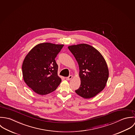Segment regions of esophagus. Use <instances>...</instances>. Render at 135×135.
<instances>
[{
	"label": "esophagus",
	"mask_w": 135,
	"mask_h": 135,
	"mask_svg": "<svg viewBox=\"0 0 135 135\" xmlns=\"http://www.w3.org/2000/svg\"><path fill=\"white\" fill-rule=\"evenodd\" d=\"M72 78H73V76H72V75H70V76H69L68 77L66 78V80H70V79H72Z\"/></svg>",
	"instance_id": "esophagus-1"
}]
</instances>
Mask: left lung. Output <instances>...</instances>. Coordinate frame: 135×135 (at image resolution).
<instances>
[{
	"mask_svg": "<svg viewBox=\"0 0 135 135\" xmlns=\"http://www.w3.org/2000/svg\"><path fill=\"white\" fill-rule=\"evenodd\" d=\"M79 67L81 84L76 93L85 99L95 97L105 88L108 78V65L104 57L94 47L86 44L68 47Z\"/></svg>",
	"mask_w": 135,
	"mask_h": 135,
	"instance_id": "obj_1",
	"label": "left lung"
}]
</instances>
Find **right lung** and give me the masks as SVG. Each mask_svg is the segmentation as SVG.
Segmentation results:
<instances>
[{"label": "right lung", "mask_w": 135, "mask_h": 135, "mask_svg": "<svg viewBox=\"0 0 135 135\" xmlns=\"http://www.w3.org/2000/svg\"><path fill=\"white\" fill-rule=\"evenodd\" d=\"M64 45L38 44L26 56L22 64L24 81L33 91L46 95L55 91L61 82L55 58Z\"/></svg>", "instance_id": "obj_1"}]
</instances>
